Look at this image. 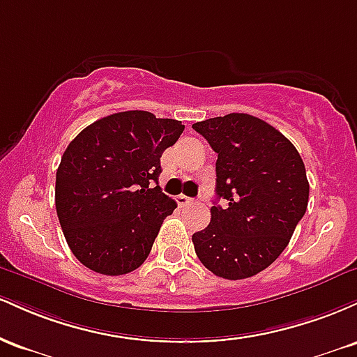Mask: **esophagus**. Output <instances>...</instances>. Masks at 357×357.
<instances>
[{
	"label": "esophagus",
	"mask_w": 357,
	"mask_h": 357,
	"mask_svg": "<svg viewBox=\"0 0 357 357\" xmlns=\"http://www.w3.org/2000/svg\"><path fill=\"white\" fill-rule=\"evenodd\" d=\"M176 202H178L179 206H186V204H191L192 203V198H188V196L179 195L178 198H176Z\"/></svg>",
	"instance_id": "obj_1"
}]
</instances>
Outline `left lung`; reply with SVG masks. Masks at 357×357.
<instances>
[{
    "instance_id": "left-lung-1",
    "label": "left lung",
    "mask_w": 357,
    "mask_h": 357,
    "mask_svg": "<svg viewBox=\"0 0 357 357\" xmlns=\"http://www.w3.org/2000/svg\"><path fill=\"white\" fill-rule=\"evenodd\" d=\"M216 159L211 221L192 235L199 261L228 280L257 275L284 252L309 203L305 166L296 146L250 114L192 124Z\"/></svg>"
}]
</instances>
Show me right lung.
<instances>
[{
    "mask_svg": "<svg viewBox=\"0 0 357 357\" xmlns=\"http://www.w3.org/2000/svg\"><path fill=\"white\" fill-rule=\"evenodd\" d=\"M183 130L181 121L127 110L99 119L68 144L56 169L55 206L80 264L102 275H124L144 264L178 206L158 179L162 153Z\"/></svg>",
    "mask_w": 357,
    "mask_h": 357,
    "instance_id": "add662e5",
    "label": "right lung"
}]
</instances>
